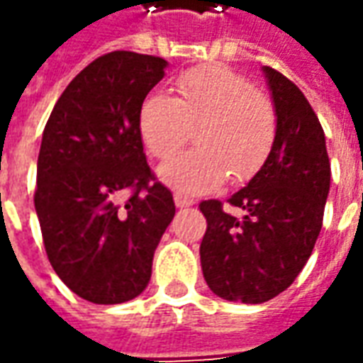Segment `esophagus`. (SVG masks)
I'll use <instances>...</instances> for the list:
<instances>
[{
	"label": "esophagus",
	"instance_id": "obj_1",
	"mask_svg": "<svg viewBox=\"0 0 363 363\" xmlns=\"http://www.w3.org/2000/svg\"><path fill=\"white\" fill-rule=\"evenodd\" d=\"M174 201H176V206H177V207H189V206H194V199H191V197L182 196V194H176V196H174Z\"/></svg>",
	"mask_w": 363,
	"mask_h": 363
}]
</instances>
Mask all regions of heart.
<instances>
[{
    "label": "heart",
    "instance_id": "b5f03b06",
    "mask_svg": "<svg viewBox=\"0 0 363 363\" xmlns=\"http://www.w3.org/2000/svg\"><path fill=\"white\" fill-rule=\"evenodd\" d=\"M176 89V99L152 92L140 106V136L157 160L176 154L197 126V148L167 160L160 177L197 196L221 186L227 174L233 179L253 176L277 138V112L269 96L223 65L186 71Z\"/></svg>",
    "mask_w": 363,
    "mask_h": 363
}]
</instances>
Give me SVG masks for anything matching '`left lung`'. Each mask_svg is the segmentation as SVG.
<instances>
[{"label":"left lung","instance_id":"1","mask_svg":"<svg viewBox=\"0 0 363 363\" xmlns=\"http://www.w3.org/2000/svg\"><path fill=\"white\" fill-rule=\"evenodd\" d=\"M277 112V138L255 177L227 203H199L207 229L199 247L209 289L225 301L261 304L286 291L311 259L330 191L324 130L302 91L264 67Z\"/></svg>","mask_w":363,"mask_h":363}]
</instances>
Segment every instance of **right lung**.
<instances>
[{"label":"right lung","instance_id":"1","mask_svg":"<svg viewBox=\"0 0 363 363\" xmlns=\"http://www.w3.org/2000/svg\"><path fill=\"white\" fill-rule=\"evenodd\" d=\"M166 65L132 51L102 55L69 82L43 130L35 211L45 251L59 279L94 304L132 301L148 286L176 215L138 128Z\"/></svg>","mask_w":363,"mask_h":363}]
</instances>
